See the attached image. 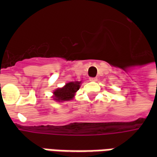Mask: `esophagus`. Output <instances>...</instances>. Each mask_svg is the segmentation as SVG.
Segmentation results:
<instances>
[{
  "label": "esophagus",
  "instance_id": "esophagus-1",
  "mask_svg": "<svg viewBox=\"0 0 157 157\" xmlns=\"http://www.w3.org/2000/svg\"><path fill=\"white\" fill-rule=\"evenodd\" d=\"M89 80H90L91 82H97V81H98V78H96V77H91Z\"/></svg>",
  "mask_w": 157,
  "mask_h": 157
}]
</instances>
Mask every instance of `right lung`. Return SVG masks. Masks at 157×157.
Masks as SVG:
<instances>
[{"label": "right lung", "mask_w": 157, "mask_h": 157, "mask_svg": "<svg viewBox=\"0 0 157 157\" xmlns=\"http://www.w3.org/2000/svg\"><path fill=\"white\" fill-rule=\"evenodd\" d=\"M82 82H71L66 83L61 88H57L54 92L53 98L57 102H65L71 100L81 86Z\"/></svg>", "instance_id": "add662e5"}]
</instances>
